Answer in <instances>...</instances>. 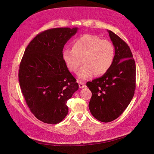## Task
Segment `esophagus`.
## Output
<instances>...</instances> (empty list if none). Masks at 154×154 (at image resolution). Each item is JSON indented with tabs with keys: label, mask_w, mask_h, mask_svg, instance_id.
Returning <instances> with one entry per match:
<instances>
[{
	"label": "esophagus",
	"mask_w": 154,
	"mask_h": 154,
	"mask_svg": "<svg viewBox=\"0 0 154 154\" xmlns=\"http://www.w3.org/2000/svg\"><path fill=\"white\" fill-rule=\"evenodd\" d=\"M79 86L80 88H82L84 87H86V85L84 82H79Z\"/></svg>",
	"instance_id": "34e87169"
}]
</instances>
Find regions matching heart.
<instances>
[{
  "instance_id": "obj_1",
  "label": "heart",
  "mask_w": 154,
  "mask_h": 154,
  "mask_svg": "<svg viewBox=\"0 0 154 154\" xmlns=\"http://www.w3.org/2000/svg\"><path fill=\"white\" fill-rule=\"evenodd\" d=\"M115 48L112 43L101 39L95 35L85 34L72 43V49L66 48L62 57L66 68L76 73L82 64L84 66L78 72V77L85 80L105 74L110 70L115 60Z\"/></svg>"
}]
</instances>
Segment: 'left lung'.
<instances>
[{
  "mask_svg": "<svg viewBox=\"0 0 154 154\" xmlns=\"http://www.w3.org/2000/svg\"><path fill=\"white\" fill-rule=\"evenodd\" d=\"M108 32L115 47L113 64L103 76L87 83L92 93L90 111L104 122L116 119L124 112L136 88V64L131 49L118 35L110 30Z\"/></svg>",
  "mask_w": 154,
  "mask_h": 154,
  "instance_id": "obj_1",
  "label": "left lung"
}]
</instances>
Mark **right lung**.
I'll use <instances>...</instances> for the list:
<instances>
[{"instance_id": "1", "label": "right lung", "mask_w": 154, "mask_h": 154, "mask_svg": "<svg viewBox=\"0 0 154 154\" xmlns=\"http://www.w3.org/2000/svg\"><path fill=\"white\" fill-rule=\"evenodd\" d=\"M78 28L45 31L31 41L20 64V88L30 111L39 120L55 125L67 116L66 103L79 88L62 57L67 41Z\"/></svg>"}]
</instances>
